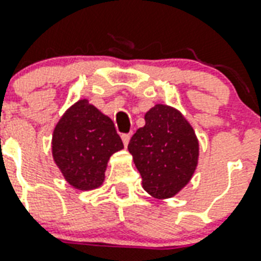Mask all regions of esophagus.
Listing matches in <instances>:
<instances>
[{
  "instance_id": "esophagus-1",
  "label": "esophagus",
  "mask_w": 261,
  "mask_h": 261,
  "mask_svg": "<svg viewBox=\"0 0 261 261\" xmlns=\"http://www.w3.org/2000/svg\"><path fill=\"white\" fill-rule=\"evenodd\" d=\"M131 138V134H122V139H123V144H124V146H127L128 145V141H130Z\"/></svg>"
}]
</instances>
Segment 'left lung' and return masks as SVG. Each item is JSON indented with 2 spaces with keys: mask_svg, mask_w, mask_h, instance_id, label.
<instances>
[{
  "mask_svg": "<svg viewBox=\"0 0 261 261\" xmlns=\"http://www.w3.org/2000/svg\"><path fill=\"white\" fill-rule=\"evenodd\" d=\"M128 152L145 190L156 198H170L196 170L198 141L178 111L157 104L145 115V126L131 137Z\"/></svg>",
  "mask_w": 261,
  "mask_h": 261,
  "instance_id": "left-lung-1",
  "label": "left lung"
}]
</instances>
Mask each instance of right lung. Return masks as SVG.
<instances>
[{
  "label": "right lung",
  "mask_w": 261,
  "mask_h": 261,
  "mask_svg": "<svg viewBox=\"0 0 261 261\" xmlns=\"http://www.w3.org/2000/svg\"><path fill=\"white\" fill-rule=\"evenodd\" d=\"M123 149L115 124L87 102L69 108L53 133V157L73 188L90 190L104 182L109 157Z\"/></svg>",
  "instance_id": "1"
}]
</instances>
